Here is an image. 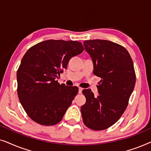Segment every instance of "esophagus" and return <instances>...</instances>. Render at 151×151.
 Wrapping results in <instances>:
<instances>
[{"mask_svg": "<svg viewBox=\"0 0 151 151\" xmlns=\"http://www.w3.org/2000/svg\"><path fill=\"white\" fill-rule=\"evenodd\" d=\"M78 89H79V91H78V93H79L80 94L82 93V90H83V88H81V87H79V88H78Z\"/></svg>", "mask_w": 151, "mask_h": 151, "instance_id": "1", "label": "esophagus"}]
</instances>
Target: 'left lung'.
<instances>
[{"instance_id": "obj_1", "label": "left lung", "mask_w": 151, "mask_h": 151, "mask_svg": "<svg viewBox=\"0 0 151 151\" xmlns=\"http://www.w3.org/2000/svg\"><path fill=\"white\" fill-rule=\"evenodd\" d=\"M84 46L93 62V74L101 80L98 97L90 88L82 91L86 100L81 106L82 119L90 129L101 131L114 124L124 112L135 87V72L131 55L121 45L90 40Z\"/></svg>"}]
</instances>
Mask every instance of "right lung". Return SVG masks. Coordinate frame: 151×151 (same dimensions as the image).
Instances as JSON below:
<instances>
[{"label":"right lung","mask_w":151,"mask_h":151,"mask_svg":"<svg viewBox=\"0 0 151 151\" xmlns=\"http://www.w3.org/2000/svg\"><path fill=\"white\" fill-rule=\"evenodd\" d=\"M83 51L78 41L48 40L25 53L17 71V93L32 120L45 126L62 120L78 88L60 84L55 80L67 69L69 60Z\"/></svg>","instance_id":"1"}]
</instances>
